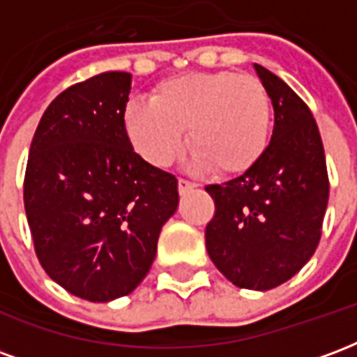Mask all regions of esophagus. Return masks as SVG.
Instances as JSON below:
<instances>
[{
  "instance_id": "obj_1",
  "label": "esophagus",
  "mask_w": 357,
  "mask_h": 357,
  "mask_svg": "<svg viewBox=\"0 0 357 357\" xmlns=\"http://www.w3.org/2000/svg\"><path fill=\"white\" fill-rule=\"evenodd\" d=\"M195 187H197V183H193V181H189V179H185V178H179L178 189H179V193H181V195H185V193H189V191H193Z\"/></svg>"
}]
</instances>
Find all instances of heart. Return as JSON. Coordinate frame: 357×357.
Here are the masks:
<instances>
[{
	"label": "heart",
	"instance_id": "1",
	"mask_svg": "<svg viewBox=\"0 0 357 357\" xmlns=\"http://www.w3.org/2000/svg\"><path fill=\"white\" fill-rule=\"evenodd\" d=\"M124 128L133 149L155 166L178 156L187 130L197 166L235 176L256 166L268 149L271 99L252 74H179L160 82L151 102H130Z\"/></svg>",
	"mask_w": 357,
	"mask_h": 357
}]
</instances>
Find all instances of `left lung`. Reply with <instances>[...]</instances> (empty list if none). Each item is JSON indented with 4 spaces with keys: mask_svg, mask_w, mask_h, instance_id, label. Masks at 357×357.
<instances>
[{
    "mask_svg": "<svg viewBox=\"0 0 357 357\" xmlns=\"http://www.w3.org/2000/svg\"><path fill=\"white\" fill-rule=\"evenodd\" d=\"M275 112L273 135L256 166L208 185L216 212L206 250L233 284L269 291L314 256L329 201L321 135L312 110L281 78L255 65Z\"/></svg>",
    "mask_w": 357,
    "mask_h": 357,
    "instance_id": "obj_1",
    "label": "left lung"
}]
</instances>
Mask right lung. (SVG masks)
<instances>
[{"instance_id":"1","label":"right lung","mask_w":357,"mask_h":357,"mask_svg":"<svg viewBox=\"0 0 357 357\" xmlns=\"http://www.w3.org/2000/svg\"><path fill=\"white\" fill-rule=\"evenodd\" d=\"M132 74L102 73L59 93L43 112L24 174V210L45 273L89 302L126 296L145 279L178 179L128 139Z\"/></svg>"}]
</instances>
